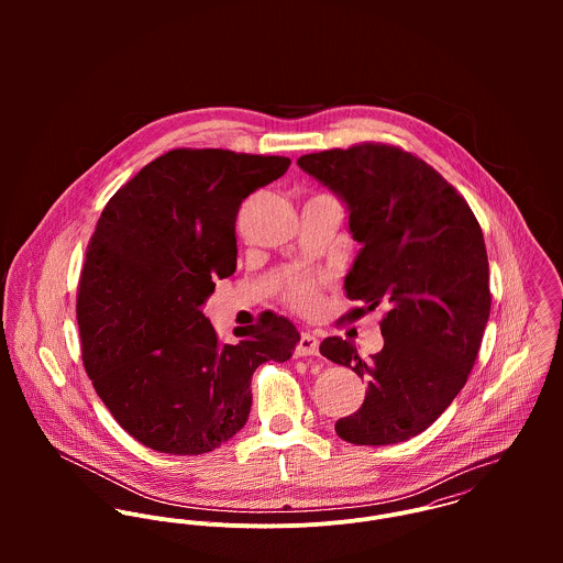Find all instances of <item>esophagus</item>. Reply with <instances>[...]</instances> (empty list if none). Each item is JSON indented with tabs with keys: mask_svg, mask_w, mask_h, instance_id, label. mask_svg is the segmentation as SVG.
<instances>
[{
	"mask_svg": "<svg viewBox=\"0 0 563 563\" xmlns=\"http://www.w3.org/2000/svg\"><path fill=\"white\" fill-rule=\"evenodd\" d=\"M319 353V338L310 331H303L297 342V355H317Z\"/></svg>",
	"mask_w": 563,
	"mask_h": 563,
	"instance_id": "obj_1",
	"label": "esophagus"
}]
</instances>
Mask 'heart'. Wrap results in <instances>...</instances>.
<instances>
[{
	"label": "heart",
	"mask_w": 563,
	"mask_h": 563,
	"mask_svg": "<svg viewBox=\"0 0 563 563\" xmlns=\"http://www.w3.org/2000/svg\"><path fill=\"white\" fill-rule=\"evenodd\" d=\"M319 292V282L310 275H295L288 279L286 288H284V297L292 308L306 310L314 303Z\"/></svg>",
	"instance_id": "1"
}]
</instances>
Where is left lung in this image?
Listing matches in <instances>:
<instances>
[{
    "instance_id": "1",
    "label": "left lung",
    "mask_w": 563,
    "mask_h": 563,
    "mask_svg": "<svg viewBox=\"0 0 563 563\" xmlns=\"http://www.w3.org/2000/svg\"><path fill=\"white\" fill-rule=\"evenodd\" d=\"M297 164L349 208L362 244L344 290L375 308L384 349L364 362L353 342L324 338L321 353L366 379L362 407L335 433L364 446L422 433L466 386L489 319V266L479 221L466 199L427 162L382 143L327 150Z\"/></svg>"
}]
</instances>
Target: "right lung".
Returning a JSON list of instances; mask_svg holds the SVG:
<instances>
[{"label":"right lung","mask_w":563,"mask_h":563,"mask_svg":"<svg viewBox=\"0 0 563 563\" xmlns=\"http://www.w3.org/2000/svg\"><path fill=\"white\" fill-rule=\"evenodd\" d=\"M284 156L173 150L106 203L78 288L81 362L114 420L170 455L214 451L244 427L251 377L286 362L295 324L264 312L225 344L201 312L236 271V214L282 177Z\"/></svg>","instance_id":"1"}]
</instances>
